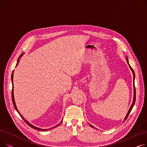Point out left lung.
Instances as JSON below:
<instances>
[{
  "label": "left lung",
  "instance_id": "1",
  "mask_svg": "<svg viewBox=\"0 0 147 147\" xmlns=\"http://www.w3.org/2000/svg\"><path fill=\"white\" fill-rule=\"evenodd\" d=\"M126 59H127V64H129V67H130V68L131 70H132V73H133V74H134V100H133V103H132V105H131V107H130V109H129V111H128V113H127V115H126V117H125V119L124 121H125V120L127 119V117L129 116V114H130V113L131 110H132V108L134 107V105H135V101H136V90H135V72H134V71L133 68L130 67V65H129V64L128 58H126ZM89 125H90V126L92 127H94V126H92V125H90V124H89Z\"/></svg>",
  "mask_w": 147,
  "mask_h": 147
}]
</instances>
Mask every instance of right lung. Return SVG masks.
Returning a JSON list of instances; mask_svg holds the SVG:
<instances>
[{
	"mask_svg": "<svg viewBox=\"0 0 147 147\" xmlns=\"http://www.w3.org/2000/svg\"><path fill=\"white\" fill-rule=\"evenodd\" d=\"M22 54L23 53H22L21 55L19 57V58H18V60H17V65H16V67H17V65H18V62H19V59H20V57L22 55ZM13 71H12V75H11V80H12V103H13V107H14V108H15V109L17 110V111L19 113V114H20V116L21 117V118L23 119V120H24L27 124L30 126V127H31L32 128H33V129H36V130H42V131H46V130H51V129H53V128H55V127H57V126H58L60 124H61V123H62V121H61V122L60 123H59L58 125H57V126H54V127H51V129H40V128H38V127H35V126H33L32 125H31L30 123L28 122V121H27L24 117H23L22 115H21V114L20 113V112L18 111V109H17V107H16V105H15V100H14V97H13Z\"/></svg>",
	"mask_w": 147,
	"mask_h": 147,
	"instance_id": "right-lung-1",
	"label": "right lung"
}]
</instances>
